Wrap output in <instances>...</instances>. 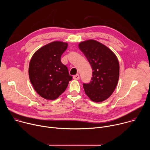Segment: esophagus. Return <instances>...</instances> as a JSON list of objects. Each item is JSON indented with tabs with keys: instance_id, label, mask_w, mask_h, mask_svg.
<instances>
[{
	"instance_id": "esophagus-1",
	"label": "esophagus",
	"mask_w": 150,
	"mask_h": 150,
	"mask_svg": "<svg viewBox=\"0 0 150 150\" xmlns=\"http://www.w3.org/2000/svg\"><path fill=\"white\" fill-rule=\"evenodd\" d=\"M73 79H75V80H78L79 79V75L78 74L74 75L73 76Z\"/></svg>"
}]
</instances>
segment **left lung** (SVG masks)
Segmentation results:
<instances>
[{
	"instance_id": "8db88e82",
	"label": "left lung",
	"mask_w": 150,
	"mask_h": 150,
	"mask_svg": "<svg viewBox=\"0 0 150 150\" xmlns=\"http://www.w3.org/2000/svg\"><path fill=\"white\" fill-rule=\"evenodd\" d=\"M78 46L93 71L90 82L83 83L85 93L93 101H103L112 94L117 84L118 59L110 49L94 40L81 42Z\"/></svg>"
}]
</instances>
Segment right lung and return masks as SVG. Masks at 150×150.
I'll return each instance as SVG.
<instances>
[{"instance_id": "obj_1", "label": "right lung", "mask_w": 150, "mask_h": 150, "mask_svg": "<svg viewBox=\"0 0 150 150\" xmlns=\"http://www.w3.org/2000/svg\"><path fill=\"white\" fill-rule=\"evenodd\" d=\"M68 43L53 41L39 49L29 65V77L35 91L42 98L53 100L67 89L72 79L60 58Z\"/></svg>"}]
</instances>
